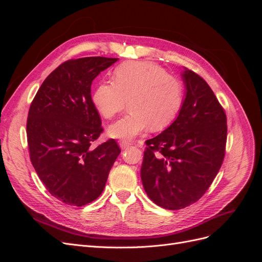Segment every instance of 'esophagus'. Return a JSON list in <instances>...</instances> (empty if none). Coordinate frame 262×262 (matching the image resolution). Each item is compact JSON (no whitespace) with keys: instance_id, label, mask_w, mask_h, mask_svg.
I'll list each match as a JSON object with an SVG mask.
<instances>
[{"instance_id":"esophagus-1","label":"esophagus","mask_w":262,"mask_h":262,"mask_svg":"<svg viewBox=\"0 0 262 262\" xmlns=\"http://www.w3.org/2000/svg\"><path fill=\"white\" fill-rule=\"evenodd\" d=\"M119 145H120V147L122 149H125L126 147H129L131 145V143H129V142H126V141H121L120 143H119Z\"/></svg>"}]
</instances>
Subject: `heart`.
<instances>
[{
  "mask_svg": "<svg viewBox=\"0 0 262 262\" xmlns=\"http://www.w3.org/2000/svg\"><path fill=\"white\" fill-rule=\"evenodd\" d=\"M114 82H101L93 93V104L101 117L112 119L129 104V114L108 126V136L130 141L148 126L160 131L180 110L184 87L177 77L157 64L130 61L119 66Z\"/></svg>",
  "mask_w": 262,
  "mask_h": 262,
  "instance_id": "obj_1",
  "label": "heart"
}]
</instances>
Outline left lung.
<instances>
[{
  "mask_svg": "<svg viewBox=\"0 0 262 262\" xmlns=\"http://www.w3.org/2000/svg\"><path fill=\"white\" fill-rule=\"evenodd\" d=\"M185 99L177 118L147 140L141 179L148 198L168 210L196 202L217 175L225 155L226 115L208 83L185 68Z\"/></svg>",
  "mask_w": 262,
  "mask_h": 262,
  "instance_id": "8db88e82",
  "label": "left lung"
}]
</instances>
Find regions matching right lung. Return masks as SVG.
Wrapping results in <instances>:
<instances>
[{
	"instance_id": "1",
	"label": "right lung",
	"mask_w": 262,
	"mask_h": 262,
	"mask_svg": "<svg viewBox=\"0 0 262 262\" xmlns=\"http://www.w3.org/2000/svg\"><path fill=\"white\" fill-rule=\"evenodd\" d=\"M118 59L89 57L62 63L46 78L27 119L30 161L58 200L82 207L100 195L120 148L115 140L92 148L102 132L91 86Z\"/></svg>"
}]
</instances>
